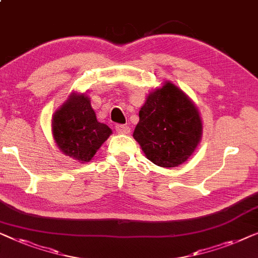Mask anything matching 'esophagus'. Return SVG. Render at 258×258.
<instances>
[{
	"mask_svg": "<svg viewBox=\"0 0 258 258\" xmlns=\"http://www.w3.org/2000/svg\"><path fill=\"white\" fill-rule=\"evenodd\" d=\"M115 131H117L118 133H121V134H128L130 127L127 125H124V124H117L115 125Z\"/></svg>",
	"mask_w": 258,
	"mask_h": 258,
	"instance_id": "obj_1",
	"label": "esophagus"
}]
</instances>
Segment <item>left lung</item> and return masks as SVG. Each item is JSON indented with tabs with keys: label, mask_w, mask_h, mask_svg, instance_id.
Instances as JSON below:
<instances>
[{
	"label": "left lung",
	"mask_w": 258,
	"mask_h": 258,
	"mask_svg": "<svg viewBox=\"0 0 258 258\" xmlns=\"http://www.w3.org/2000/svg\"><path fill=\"white\" fill-rule=\"evenodd\" d=\"M133 137L153 164L176 167L187 161L200 143V113L186 93L166 82L147 96Z\"/></svg>",
	"instance_id": "obj_1"
}]
</instances>
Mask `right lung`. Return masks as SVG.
<instances>
[{
	"mask_svg": "<svg viewBox=\"0 0 258 258\" xmlns=\"http://www.w3.org/2000/svg\"><path fill=\"white\" fill-rule=\"evenodd\" d=\"M52 134L65 155L79 162H89L111 136L107 125L97 120L85 93H71L52 115Z\"/></svg>",
	"mask_w": 258,
	"mask_h": 258,
	"instance_id": "add662e5",
	"label": "right lung"
}]
</instances>
